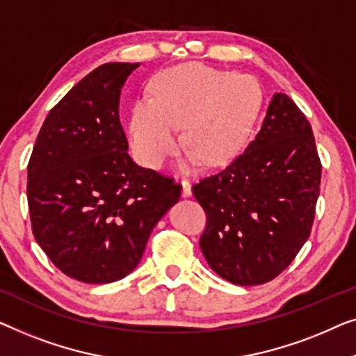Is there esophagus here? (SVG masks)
Listing matches in <instances>:
<instances>
[{
	"instance_id": "obj_1",
	"label": "esophagus",
	"mask_w": 356,
	"mask_h": 356,
	"mask_svg": "<svg viewBox=\"0 0 356 356\" xmlns=\"http://www.w3.org/2000/svg\"><path fill=\"white\" fill-rule=\"evenodd\" d=\"M182 195L184 197H192V184L188 180H182Z\"/></svg>"
}]
</instances>
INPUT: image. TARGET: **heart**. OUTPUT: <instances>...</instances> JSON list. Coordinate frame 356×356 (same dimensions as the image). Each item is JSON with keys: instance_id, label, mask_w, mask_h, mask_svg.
I'll return each mask as SVG.
<instances>
[{"instance_id": "heart-1", "label": "heart", "mask_w": 356, "mask_h": 356, "mask_svg": "<svg viewBox=\"0 0 356 356\" xmlns=\"http://www.w3.org/2000/svg\"><path fill=\"white\" fill-rule=\"evenodd\" d=\"M263 104V88L250 74H232L200 63L159 72L152 98L134 103L129 134L138 161L159 169L179 149L177 126L190 148L180 169L193 171L202 161L222 166L247 143Z\"/></svg>"}]
</instances>
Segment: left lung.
<instances>
[{
	"label": "left lung",
	"mask_w": 356,
	"mask_h": 356,
	"mask_svg": "<svg viewBox=\"0 0 356 356\" xmlns=\"http://www.w3.org/2000/svg\"><path fill=\"white\" fill-rule=\"evenodd\" d=\"M321 161L308 119L276 93L247 149L193 185L208 216L200 247L222 279L258 285L284 271L312 232Z\"/></svg>",
	"instance_id": "1"
}]
</instances>
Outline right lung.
<instances>
[{"mask_svg": "<svg viewBox=\"0 0 356 356\" xmlns=\"http://www.w3.org/2000/svg\"><path fill=\"white\" fill-rule=\"evenodd\" d=\"M140 63H106L44 119L27 168L32 230L54 266L87 284L126 277L182 187L129 156L121 90Z\"/></svg>", "mask_w": 356, "mask_h": 356, "instance_id": "obj_1", "label": "right lung"}]
</instances>
